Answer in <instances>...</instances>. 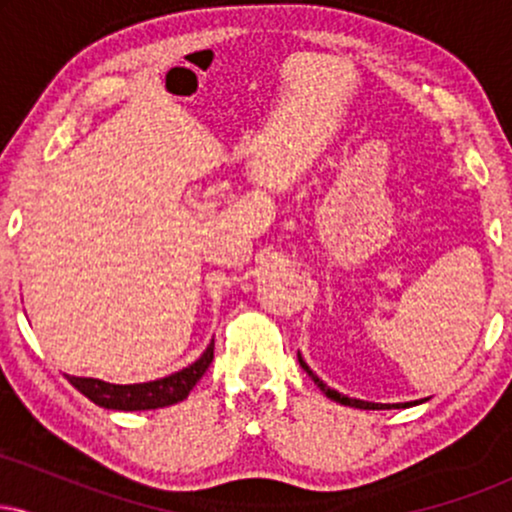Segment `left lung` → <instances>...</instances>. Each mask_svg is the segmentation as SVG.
I'll return each instance as SVG.
<instances>
[{"mask_svg":"<svg viewBox=\"0 0 512 512\" xmlns=\"http://www.w3.org/2000/svg\"><path fill=\"white\" fill-rule=\"evenodd\" d=\"M298 363H301V368L305 370V373L310 375V378H313V383L320 387L322 392H325L327 397L332 399V402H337V404H344V407H356V409H407V407H414V404H421V402H426V399H416V402H399V404H380V402H366V399H356V397H349V395H342V392H337V390H332L330 385L327 383H322L320 378H317V375L313 373V370H310V366L308 363L303 361V356H301V351H298Z\"/></svg>","mask_w":512,"mask_h":512,"instance_id":"left-lung-1","label":"left lung"}]
</instances>
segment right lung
Segmentation results:
<instances>
[{
	"instance_id": "right-lung-1",
	"label": "right lung",
	"mask_w": 512,
	"mask_h": 512,
	"mask_svg": "<svg viewBox=\"0 0 512 512\" xmlns=\"http://www.w3.org/2000/svg\"><path fill=\"white\" fill-rule=\"evenodd\" d=\"M211 361H214V339H211L209 346L202 351V356L195 363L180 368L178 373L166 375V378L149 380V383L115 385L98 378H79V375H67V380L81 395H86L93 404H98L103 409L146 411L170 407V404H178L182 399H187L192 387L207 373Z\"/></svg>"
}]
</instances>
